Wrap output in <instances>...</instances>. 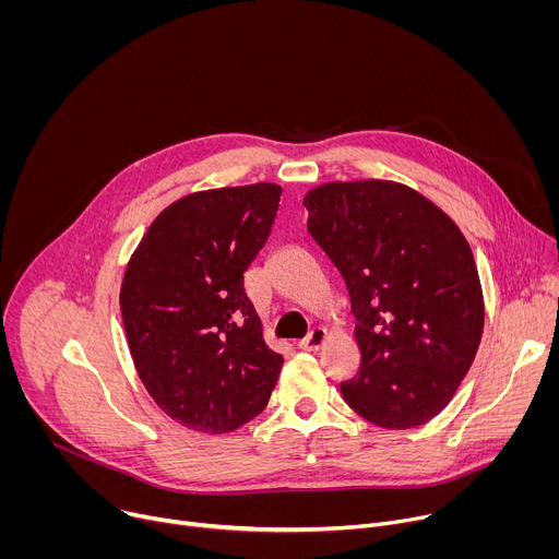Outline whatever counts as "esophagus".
<instances>
[{"mask_svg":"<svg viewBox=\"0 0 559 559\" xmlns=\"http://www.w3.org/2000/svg\"><path fill=\"white\" fill-rule=\"evenodd\" d=\"M325 338H328V332H325L323 328H313V330L298 343V347L305 349V352H313V349H318V347H321V345L325 343Z\"/></svg>","mask_w":559,"mask_h":559,"instance_id":"34e87169","label":"esophagus"}]
</instances>
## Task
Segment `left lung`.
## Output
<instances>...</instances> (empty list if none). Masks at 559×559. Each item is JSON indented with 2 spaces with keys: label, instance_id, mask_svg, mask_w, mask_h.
I'll use <instances>...</instances> for the list:
<instances>
[{
  "label": "left lung",
  "instance_id": "1",
  "mask_svg": "<svg viewBox=\"0 0 559 559\" xmlns=\"http://www.w3.org/2000/svg\"><path fill=\"white\" fill-rule=\"evenodd\" d=\"M305 207L356 316L362 360L341 382L345 403L384 429L429 423L457 391L485 328L464 234L423 194L391 181L328 183Z\"/></svg>",
  "mask_w": 559,
  "mask_h": 559
}]
</instances>
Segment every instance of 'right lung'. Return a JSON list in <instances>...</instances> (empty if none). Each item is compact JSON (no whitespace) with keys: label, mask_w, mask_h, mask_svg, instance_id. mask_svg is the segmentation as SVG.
Wrapping results in <instances>:
<instances>
[{"label":"right lung","mask_w":559,"mask_h":559,"mask_svg":"<svg viewBox=\"0 0 559 559\" xmlns=\"http://www.w3.org/2000/svg\"><path fill=\"white\" fill-rule=\"evenodd\" d=\"M274 183L190 194L154 218L130 259L121 316L134 367L173 420L225 433L259 416L283 356L263 341L243 274L274 227Z\"/></svg>","instance_id":"right-lung-1"}]
</instances>
